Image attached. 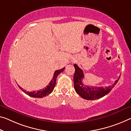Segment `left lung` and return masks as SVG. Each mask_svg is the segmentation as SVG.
<instances>
[{
  "label": "left lung",
  "instance_id": "8db88e82",
  "mask_svg": "<svg viewBox=\"0 0 131 131\" xmlns=\"http://www.w3.org/2000/svg\"><path fill=\"white\" fill-rule=\"evenodd\" d=\"M74 66L75 67V73L74 75V89L78 95L85 100H94L103 97L111 91L120 78L119 76L118 80L115 81L113 85L105 86L104 88L103 86L96 87L85 85L82 82V78L84 77L83 71L76 64H74Z\"/></svg>",
  "mask_w": 131,
  "mask_h": 131
}]
</instances>
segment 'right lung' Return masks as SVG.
Here are the masks:
<instances>
[{"label":"right lung","mask_w":131,"mask_h":131,"mask_svg":"<svg viewBox=\"0 0 131 131\" xmlns=\"http://www.w3.org/2000/svg\"><path fill=\"white\" fill-rule=\"evenodd\" d=\"M64 69H65V67H64L63 68L60 70H56V71L54 72L53 79L51 80V81H50L49 85H48L47 86H46L45 88H43V89L39 90V91H31V92H29V91H26V90H23V88L20 87L19 85V87L20 89H21L22 90V91L25 92V94H27L29 96H32V97H35V98H43L44 96H46L48 95H49L50 93H51L52 91H53L54 87H55L56 85V79H57V76L59 75V74L61 73V72H63Z\"/></svg>","instance_id":"obj_1"}]
</instances>
